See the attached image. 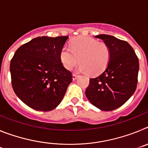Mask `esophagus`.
Here are the masks:
<instances>
[{
  "instance_id": "obj_1",
  "label": "esophagus",
  "mask_w": 148,
  "mask_h": 148,
  "mask_svg": "<svg viewBox=\"0 0 148 148\" xmlns=\"http://www.w3.org/2000/svg\"><path fill=\"white\" fill-rule=\"evenodd\" d=\"M77 78H78V75H77L76 74H73V81L76 80Z\"/></svg>"
}]
</instances>
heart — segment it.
Segmentation results:
<instances>
[{
    "label": "heart",
    "instance_id": "obj_1",
    "mask_svg": "<svg viewBox=\"0 0 148 148\" xmlns=\"http://www.w3.org/2000/svg\"><path fill=\"white\" fill-rule=\"evenodd\" d=\"M110 56V49L107 44L80 36L71 40L70 49L64 47L61 49L60 60L66 70H72L79 61L81 72L97 75L107 68Z\"/></svg>",
    "mask_w": 148,
    "mask_h": 148
}]
</instances>
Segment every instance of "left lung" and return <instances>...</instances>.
Here are the masks:
<instances>
[{"instance_id": "1", "label": "left lung", "mask_w": 148, "mask_h": 148, "mask_svg": "<svg viewBox=\"0 0 148 148\" xmlns=\"http://www.w3.org/2000/svg\"><path fill=\"white\" fill-rule=\"evenodd\" d=\"M95 37L108 44L111 56L104 71L90 79L85 95L92 105L101 110L111 111L123 105L135 92L138 59L127 41L104 34Z\"/></svg>"}]
</instances>
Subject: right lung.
Masks as SVG:
<instances>
[{"mask_svg":"<svg viewBox=\"0 0 148 148\" xmlns=\"http://www.w3.org/2000/svg\"><path fill=\"white\" fill-rule=\"evenodd\" d=\"M68 38V36L35 38L18 48L12 58V88L29 108L49 111L62 101L73 81L71 73L60 60V53Z\"/></svg>","mask_w":148,"mask_h":148,"instance_id":"right-lung-1","label":"right lung"}]
</instances>
